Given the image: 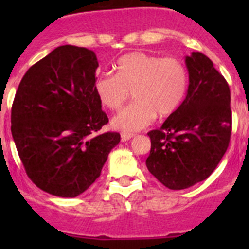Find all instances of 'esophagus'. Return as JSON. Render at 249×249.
<instances>
[{"label":"esophagus","instance_id":"1","mask_svg":"<svg viewBox=\"0 0 249 249\" xmlns=\"http://www.w3.org/2000/svg\"><path fill=\"white\" fill-rule=\"evenodd\" d=\"M133 133H131V132H122L121 133V138H122V141H128L129 138L133 137Z\"/></svg>","mask_w":249,"mask_h":249}]
</instances>
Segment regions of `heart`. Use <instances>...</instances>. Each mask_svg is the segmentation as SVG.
<instances>
[{"label":"heart","mask_w":249,"mask_h":249,"mask_svg":"<svg viewBox=\"0 0 249 249\" xmlns=\"http://www.w3.org/2000/svg\"><path fill=\"white\" fill-rule=\"evenodd\" d=\"M114 74L102 73L94 81V92L105 107L118 111L133 93L135 102L114 116L112 126L136 132L179 107L187 89V70L172 57L160 58L146 52L123 54L114 63Z\"/></svg>","instance_id":"heart-1"}]
</instances>
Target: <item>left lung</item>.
Returning a JSON list of instances; mask_svg holds the SVG:
<instances>
[{
    "mask_svg": "<svg viewBox=\"0 0 249 249\" xmlns=\"http://www.w3.org/2000/svg\"><path fill=\"white\" fill-rule=\"evenodd\" d=\"M187 96L162 127L148 132L149 172L169 190L204 181L221 162L232 132L227 81L201 52L186 57Z\"/></svg>",
    "mask_w": 249,
    "mask_h": 249,
    "instance_id": "left-lung-1",
    "label": "left lung"
}]
</instances>
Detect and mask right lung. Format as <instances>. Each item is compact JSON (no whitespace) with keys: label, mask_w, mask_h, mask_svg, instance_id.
<instances>
[{"label":"right lung","mask_w":249,"mask_h":249,"mask_svg":"<svg viewBox=\"0 0 249 249\" xmlns=\"http://www.w3.org/2000/svg\"><path fill=\"white\" fill-rule=\"evenodd\" d=\"M93 51L59 46L28 68L11 111V132L26 173L50 195L73 198L101 175L121 136H96L107 114L94 92Z\"/></svg>","instance_id":"add662e5"}]
</instances>
